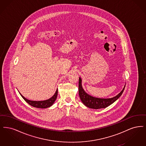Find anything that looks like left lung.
Here are the masks:
<instances>
[{
  "label": "left lung",
  "instance_id": "8db88e82",
  "mask_svg": "<svg viewBox=\"0 0 146 146\" xmlns=\"http://www.w3.org/2000/svg\"><path fill=\"white\" fill-rule=\"evenodd\" d=\"M125 84L121 92L118 95L111 98H99L94 97L87 93L83 88L82 85V79L79 77L78 82V94L83 104L87 107L93 109H100L106 108L113 104L121 96L124 90L125 89Z\"/></svg>",
  "mask_w": 146,
  "mask_h": 146
}]
</instances>
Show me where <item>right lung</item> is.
Wrapping results in <instances>:
<instances>
[{
  "instance_id": "right-lung-1",
  "label": "right lung",
  "mask_w": 146,
  "mask_h": 146,
  "mask_svg": "<svg viewBox=\"0 0 146 146\" xmlns=\"http://www.w3.org/2000/svg\"><path fill=\"white\" fill-rule=\"evenodd\" d=\"M20 95L23 98V99L27 102L28 104L31 105L33 107L36 108H50L52 105H53L54 102L57 99V95H58V88H57L56 93L54 95H53L51 98L45 100L43 101H33L30 100L25 98L23 95H22L19 93Z\"/></svg>"
}]
</instances>
